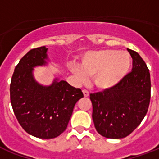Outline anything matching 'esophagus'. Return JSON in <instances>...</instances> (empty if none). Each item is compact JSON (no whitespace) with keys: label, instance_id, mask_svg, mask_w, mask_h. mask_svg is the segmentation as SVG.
Here are the masks:
<instances>
[{"label":"esophagus","instance_id":"obj_1","mask_svg":"<svg viewBox=\"0 0 159 159\" xmlns=\"http://www.w3.org/2000/svg\"><path fill=\"white\" fill-rule=\"evenodd\" d=\"M83 95L85 97H89V92L88 91L87 89H83Z\"/></svg>","mask_w":159,"mask_h":159}]
</instances>
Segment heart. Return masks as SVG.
Listing matches in <instances>:
<instances>
[{"label": "heart", "mask_w": 159, "mask_h": 159, "mask_svg": "<svg viewBox=\"0 0 159 159\" xmlns=\"http://www.w3.org/2000/svg\"><path fill=\"white\" fill-rule=\"evenodd\" d=\"M131 66V58L126 52L105 49L86 53L82 59V69L74 66L72 72L80 79L93 76V83L100 89H110L125 77Z\"/></svg>", "instance_id": "heart-1"}]
</instances>
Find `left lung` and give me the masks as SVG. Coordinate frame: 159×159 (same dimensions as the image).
Segmentation results:
<instances>
[{
	"label": "left lung",
	"instance_id": "8db88e82",
	"mask_svg": "<svg viewBox=\"0 0 159 159\" xmlns=\"http://www.w3.org/2000/svg\"><path fill=\"white\" fill-rule=\"evenodd\" d=\"M132 71L117 86L90 94L97 132L110 139L128 136L146 116L151 99L150 72L139 53L128 49Z\"/></svg>",
	"mask_w": 159,
	"mask_h": 159
}]
</instances>
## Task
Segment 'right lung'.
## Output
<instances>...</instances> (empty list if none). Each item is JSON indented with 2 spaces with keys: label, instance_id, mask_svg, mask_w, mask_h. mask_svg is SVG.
Listing matches in <instances>:
<instances>
[{
  "label": "right lung",
  "instance_id": "add662e5",
  "mask_svg": "<svg viewBox=\"0 0 159 159\" xmlns=\"http://www.w3.org/2000/svg\"><path fill=\"white\" fill-rule=\"evenodd\" d=\"M46 47L30 50L16 66L10 84V100L17 120L33 136L52 139L66 129L74 106L83 98L80 89L54 79L43 86L33 76L34 67L47 64Z\"/></svg>",
  "mask_w": 159,
  "mask_h": 159
}]
</instances>
